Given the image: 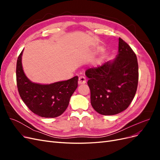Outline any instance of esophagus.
<instances>
[{"instance_id":"esophagus-1","label":"esophagus","mask_w":160,"mask_h":160,"mask_svg":"<svg viewBox=\"0 0 160 160\" xmlns=\"http://www.w3.org/2000/svg\"><path fill=\"white\" fill-rule=\"evenodd\" d=\"M78 83L79 85L81 84H85L86 83V78L84 76H80L79 77V81Z\"/></svg>"}]
</instances>
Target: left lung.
Segmentation results:
<instances>
[{"instance_id": "8db88e82", "label": "left lung", "mask_w": 160, "mask_h": 160, "mask_svg": "<svg viewBox=\"0 0 160 160\" xmlns=\"http://www.w3.org/2000/svg\"><path fill=\"white\" fill-rule=\"evenodd\" d=\"M93 108L103 115H112L126 109L136 93L138 63L135 53L119 38L115 59L85 71Z\"/></svg>"}]
</instances>
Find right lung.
<instances>
[{
  "label": "right lung",
  "mask_w": 160,
  "mask_h": 160,
  "mask_svg": "<svg viewBox=\"0 0 160 160\" xmlns=\"http://www.w3.org/2000/svg\"><path fill=\"white\" fill-rule=\"evenodd\" d=\"M22 51L17 59L16 76L18 91L23 102L40 117L53 118L61 115L68 107L71 97L78 86V77L49 85L32 83L22 69Z\"/></svg>",
  "instance_id": "right-lung-1"
}]
</instances>
